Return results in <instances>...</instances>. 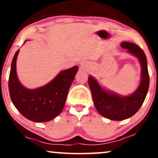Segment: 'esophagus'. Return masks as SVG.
I'll list each match as a JSON object with an SVG mask.
<instances>
[{
  "label": "esophagus",
  "mask_w": 158,
  "mask_h": 158,
  "mask_svg": "<svg viewBox=\"0 0 158 158\" xmlns=\"http://www.w3.org/2000/svg\"><path fill=\"white\" fill-rule=\"evenodd\" d=\"M81 67H85V62H81Z\"/></svg>",
  "instance_id": "obj_1"
}]
</instances>
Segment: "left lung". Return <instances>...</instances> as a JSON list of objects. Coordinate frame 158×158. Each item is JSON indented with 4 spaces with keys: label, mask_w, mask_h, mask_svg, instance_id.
<instances>
[{
    "label": "left lung",
    "mask_w": 158,
    "mask_h": 158,
    "mask_svg": "<svg viewBox=\"0 0 158 158\" xmlns=\"http://www.w3.org/2000/svg\"><path fill=\"white\" fill-rule=\"evenodd\" d=\"M127 52L135 56L141 66V79L138 88L128 96H121L106 90L92 76L88 77V85L94 106L101 115L110 120H123L132 117L142 106L149 87L147 59L142 49L134 43L123 41L120 44Z\"/></svg>",
    "instance_id": "left-lung-1"
}]
</instances>
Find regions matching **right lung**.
<instances>
[{"mask_svg": "<svg viewBox=\"0 0 158 158\" xmlns=\"http://www.w3.org/2000/svg\"><path fill=\"white\" fill-rule=\"evenodd\" d=\"M25 41H27V40ZM19 50L11 64L9 90L11 100L24 117L35 123L56 118L64 108L68 90L78 71L77 66L60 71L50 82L35 89H29L20 82L16 72Z\"/></svg>", "mask_w": 158, "mask_h": 158, "instance_id": "1", "label": "right lung"}]
</instances>
